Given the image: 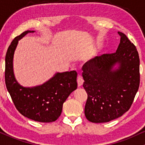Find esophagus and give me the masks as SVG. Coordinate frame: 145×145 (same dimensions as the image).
Listing matches in <instances>:
<instances>
[{"label":"esophagus","mask_w":145,"mask_h":145,"mask_svg":"<svg viewBox=\"0 0 145 145\" xmlns=\"http://www.w3.org/2000/svg\"><path fill=\"white\" fill-rule=\"evenodd\" d=\"M77 82H78V86H82L83 84V82H84V80H83L82 76H80V75L78 76V78H77Z\"/></svg>","instance_id":"1"}]
</instances>
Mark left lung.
Instances as JSON below:
<instances>
[{
  "instance_id": "left-lung-1",
  "label": "left lung",
  "mask_w": 145,
  "mask_h": 145,
  "mask_svg": "<svg viewBox=\"0 0 145 145\" xmlns=\"http://www.w3.org/2000/svg\"><path fill=\"white\" fill-rule=\"evenodd\" d=\"M116 52L96 56L82 67L87 93L84 114L92 123H106L129 110L140 85L138 52L124 33ZM118 64V67L113 69Z\"/></svg>"
}]
</instances>
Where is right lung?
Masks as SVG:
<instances>
[{
  "instance_id": "obj_1",
  "label": "right lung",
  "mask_w": 145,
  "mask_h": 145,
  "mask_svg": "<svg viewBox=\"0 0 145 145\" xmlns=\"http://www.w3.org/2000/svg\"><path fill=\"white\" fill-rule=\"evenodd\" d=\"M26 31L16 37L8 48L5 56L6 87L16 108L23 116L38 122L55 121L61 115L63 104L77 89L76 71L56 73L49 80L39 86L24 87L16 80L13 61L18 41L29 33Z\"/></svg>"
}]
</instances>
